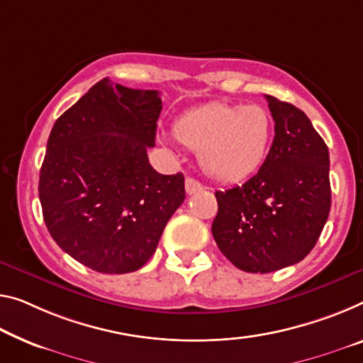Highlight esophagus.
<instances>
[{
    "mask_svg": "<svg viewBox=\"0 0 363 363\" xmlns=\"http://www.w3.org/2000/svg\"><path fill=\"white\" fill-rule=\"evenodd\" d=\"M203 188H204V186L201 185V183H199L198 180H194V178H191V177H188L186 180H185V189H186L188 194L198 193V191H201V189H203Z\"/></svg>",
    "mask_w": 363,
    "mask_h": 363,
    "instance_id": "obj_1",
    "label": "esophagus"
}]
</instances>
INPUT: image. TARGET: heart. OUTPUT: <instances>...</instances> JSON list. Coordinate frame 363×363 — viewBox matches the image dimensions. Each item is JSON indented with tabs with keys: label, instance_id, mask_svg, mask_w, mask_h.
Returning <instances> with one entry per match:
<instances>
[{
	"label": "heart",
	"instance_id": "heart-1",
	"mask_svg": "<svg viewBox=\"0 0 363 363\" xmlns=\"http://www.w3.org/2000/svg\"><path fill=\"white\" fill-rule=\"evenodd\" d=\"M174 135L199 155L219 182H240L264 162L272 139V116L261 105L209 104L177 120Z\"/></svg>",
	"mask_w": 363,
	"mask_h": 363
}]
</instances>
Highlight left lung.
I'll use <instances>...</instances> for the list:
<instances>
[{
    "label": "left lung",
    "mask_w": 363,
    "mask_h": 363,
    "mask_svg": "<svg viewBox=\"0 0 363 363\" xmlns=\"http://www.w3.org/2000/svg\"><path fill=\"white\" fill-rule=\"evenodd\" d=\"M274 139L258 174L216 191L214 240L247 272H272L308 255L331 209L330 152L302 110L266 96Z\"/></svg>",
    "instance_id": "left-lung-1"
}]
</instances>
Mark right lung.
I'll return each instance as SVG.
<instances>
[{
	"label": "right lung",
	"mask_w": 363,
	"mask_h": 363,
	"mask_svg": "<svg viewBox=\"0 0 363 363\" xmlns=\"http://www.w3.org/2000/svg\"><path fill=\"white\" fill-rule=\"evenodd\" d=\"M160 110L157 91L105 77L50 133L38 180L43 220L63 252L102 274L146 264L185 201L183 174H157L147 159Z\"/></svg>",
	"instance_id": "1"
}]
</instances>
